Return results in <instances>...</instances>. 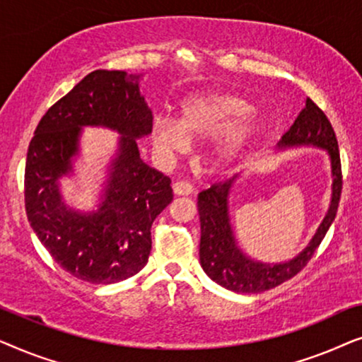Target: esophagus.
I'll use <instances>...</instances> for the list:
<instances>
[{"label": "esophagus", "mask_w": 362, "mask_h": 362, "mask_svg": "<svg viewBox=\"0 0 362 362\" xmlns=\"http://www.w3.org/2000/svg\"><path fill=\"white\" fill-rule=\"evenodd\" d=\"M173 192L176 196H189L192 192V186L187 181H176L173 185Z\"/></svg>", "instance_id": "obj_1"}]
</instances>
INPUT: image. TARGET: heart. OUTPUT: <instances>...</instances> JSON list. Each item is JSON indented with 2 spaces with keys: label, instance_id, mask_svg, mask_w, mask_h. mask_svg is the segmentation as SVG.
Wrapping results in <instances>:
<instances>
[{
  "label": "heart",
  "instance_id": "obj_1",
  "mask_svg": "<svg viewBox=\"0 0 362 362\" xmlns=\"http://www.w3.org/2000/svg\"><path fill=\"white\" fill-rule=\"evenodd\" d=\"M265 128L267 120L252 113L245 98L229 92H201L182 102L180 122L156 118L151 136L163 153L182 151L189 140L212 138V165L229 168L244 158Z\"/></svg>",
  "mask_w": 362,
  "mask_h": 362
}]
</instances>
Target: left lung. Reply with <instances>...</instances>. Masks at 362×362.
I'll return each instance as SVG.
<instances>
[{
	"label": "left lung",
	"instance_id": "1",
	"mask_svg": "<svg viewBox=\"0 0 362 362\" xmlns=\"http://www.w3.org/2000/svg\"><path fill=\"white\" fill-rule=\"evenodd\" d=\"M293 146H316L328 151L331 160V202L323 222L310 240V244L295 259L280 264H264L250 259L239 247L234 237L229 217V194L237 176L230 180L216 182L209 189L197 196V211L201 221V245L199 260L202 270L211 280L235 293H260L275 288L284 281L295 276L308 264L316 249L325 239L329 226L333 224L338 211L343 176H341V160L334 130L323 110L306 98L305 108L296 117L290 130L279 141L280 150Z\"/></svg>",
	"mask_w": 362,
	"mask_h": 362
}]
</instances>
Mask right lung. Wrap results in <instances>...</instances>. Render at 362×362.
<instances>
[{
	"instance_id": "obj_1",
	"label": "right lung",
	"mask_w": 362,
	"mask_h": 362,
	"mask_svg": "<svg viewBox=\"0 0 362 362\" xmlns=\"http://www.w3.org/2000/svg\"><path fill=\"white\" fill-rule=\"evenodd\" d=\"M140 77L93 71L41 118L28 148L24 202L37 239L78 280L110 285L136 275L151 250V224L173 201L171 180L143 163L136 140L150 135L153 115ZM83 126L120 132L119 150L97 211L65 206L58 177L71 172Z\"/></svg>"
}]
</instances>
